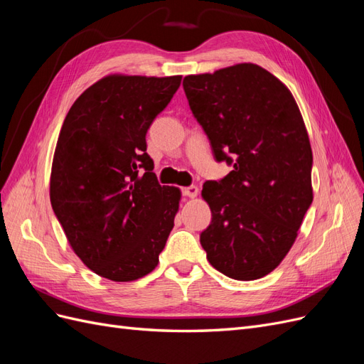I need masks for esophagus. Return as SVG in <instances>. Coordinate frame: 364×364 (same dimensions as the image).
<instances>
[{
  "instance_id": "esophagus-1",
  "label": "esophagus",
  "mask_w": 364,
  "mask_h": 364,
  "mask_svg": "<svg viewBox=\"0 0 364 364\" xmlns=\"http://www.w3.org/2000/svg\"><path fill=\"white\" fill-rule=\"evenodd\" d=\"M182 193H183V196L190 197V199H194V197L199 194V188H197L196 185H190V186H186V188H182Z\"/></svg>"
}]
</instances>
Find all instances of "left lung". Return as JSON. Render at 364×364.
<instances>
[{"mask_svg":"<svg viewBox=\"0 0 364 364\" xmlns=\"http://www.w3.org/2000/svg\"><path fill=\"white\" fill-rule=\"evenodd\" d=\"M182 85L215 161L234 167L203 185L213 220L200 245L226 277L259 279L287 255L313 202V151L299 107L255 63L186 75Z\"/></svg>","mask_w":364,"mask_h":364,"instance_id":"left-lung-1","label":"left lung"}]
</instances>
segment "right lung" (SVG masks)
Returning a JSON list of instances; mask_svg holds the SVG:
<instances>
[{
    "mask_svg": "<svg viewBox=\"0 0 364 364\" xmlns=\"http://www.w3.org/2000/svg\"><path fill=\"white\" fill-rule=\"evenodd\" d=\"M182 75L103 77L77 98L54 151L50 200L75 255L115 282L158 266L181 191L159 185L146 135Z\"/></svg>",
    "mask_w": 364,
    "mask_h": 364,
    "instance_id": "right-lung-1",
    "label": "right lung"
}]
</instances>
